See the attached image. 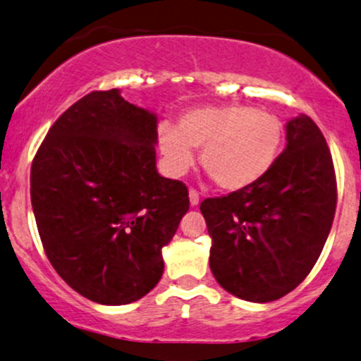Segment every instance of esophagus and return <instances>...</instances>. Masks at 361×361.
<instances>
[{
	"mask_svg": "<svg viewBox=\"0 0 361 361\" xmlns=\"http://www.w3.org/2000/svg\"><path fill=\"white\" fill-rule=\"evenodd\" d=\"M188 195H190V204H192L193 207H197L198 202H200V195H198V192L195 188H190Z\"/></svg>",
	"mask_w": 361,
	"mask_h": 361,
	"instance_id": "1",
	"label": "esophagus"
}]
</instances>
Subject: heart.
Wrapping results in <instances>:
<instances>
[{"mask_svg":"<svg viewBox=\"0 0 361 361\" xmlns=\"http://www.w3.org/2000/svg\"><path fill=\"white\" fill-rule=\"evenodd\" d=\"M283 126L270 111L231 103L190 109L178 127L161 123L157 144L173 175L195 163L193 149H202L205 173L224 190H241L261 180L275 164Z\"/></svg>","mask_w":361,"mask_h":361,"instance_id":"obj_1","label":"heart"}]
</instances>
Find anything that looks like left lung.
Returning <instances> with one entry per match:
<instances>
[{"label": "left lung", "mask_w": 361, "mask_h": 361, "mask_svg": "<svg viewBox=\"0 0 361 361\" xmlns=\"http://www.w3.org/2000/svg\"><path fill=\"white\" fill-rule=\"evenodd\" d=\"M336 175L312 118L288 120L287 147L261 180L200 204L210 270L243 300L273 302L314 268L336 212Z\"/></svg>", "instance_id": "left-lung-1"}]
</instances>
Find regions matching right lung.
Wrapping results in <instances>:
<instances>
[{"instance_id":"right-lung-1","label":"right lung","mask_w":361,"mask_h":361,"mask_svg":"<svg viewBox=\"0 0 361 361\" xmlns=\"http://www.w3.org/2000/svg\"><path fill=\"white\" fill-rule=\"evenodd\" d=\"M157 117L91 91L49 128L30 198L44 251L69 287L103 305L142 299L164 270L161 250L188 212V188L156 169Z\"/></svg>"}]
</instances>
